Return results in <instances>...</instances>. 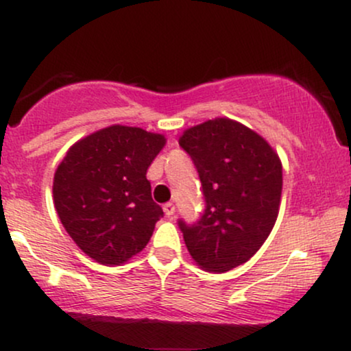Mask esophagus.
<instances>
[{
    "label": "esophagus",
    "instance_id": "1",
    "mask_svg": "<svg viewBox=\"0 0 351 351\" xmlns=\"http://www.w3.org/2000/svg\"><path fill=\"white\" fill-rule=\"evenodd\" d=\"M163 211H165V215H167L168 217H171L173 215H175V204H173V203L163 204Z\"/></svg>",
    "mask_w": 351,
    "mask_h": 351
}]
</instances>
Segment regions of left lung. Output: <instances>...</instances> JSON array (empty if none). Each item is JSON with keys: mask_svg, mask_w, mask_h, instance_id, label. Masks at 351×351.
Segmentation results:
<instances>
[{"mask_svg": "<svg viewBox=\"0 0 351 351\" xmlns=\"http://www.w3.org/2000/svg\"><path fill=\"white\" fill-rule=\"evenodd\" d=\"M203 183L206 209L195 226L180 221L189 256L208 272L247 263L279 216L282 162L271 143L241 122L216 117L180 136Z\"/></svg>", "mask_w": 351, "mask_h": 351, "instance_id": "left-lung-1", "label": "left lung"}]
</instances>
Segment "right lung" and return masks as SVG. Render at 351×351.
I'll return each mask as SVG.
<instances>
[{"label": "right lung", "instance_id": "add662e5", "mask_svg": "<svg viewBox=\"0 0 351 351\" xmlns=\"http://www.w3.org/2000/svg\"><path fill=\"white\" fill-rule=\"evenodd\" d=\"M167 138L140 127L108 125L71 145L52 181L58 216L77 247L120 265L148 244L162 208L147 170Z\"/></svg>", "mask_w": 351, "mask_h": 351}]
</instances>
